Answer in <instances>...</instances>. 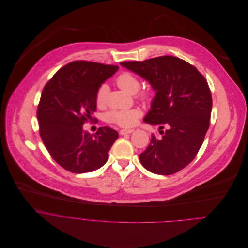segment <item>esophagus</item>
I'll return each mask as SVG.
<instances>
[{
    "label": "esophagus",
    "instance_id": "esophagus-1",
    "mask_svg": "<svg viewBox=\"0 0 248 248\" xmlns=\"http://www.w3.org/2000/svg\"><path fill=\"white\" fill-rule=\"evenodd\" d=\"M134 132L133 129H122L120 130L119 134L122 135V136H125V135H129V134H132Z\"/></svg>",
    "mask_w": 248,
    "mask_h": 248
}]
</instances>
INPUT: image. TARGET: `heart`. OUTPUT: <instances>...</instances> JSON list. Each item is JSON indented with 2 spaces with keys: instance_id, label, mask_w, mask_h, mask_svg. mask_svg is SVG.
Wrapping results in <instances>:
<instances>
[{
  "instance_id": "b5f03b06",
  "label": "heart",
  "mask_w": 248,
  "mask_h": 248,
  "mask_svg": "<svg viewBox=\"0 0 248 248\" xmlns=\"http://www.w3.org/2000/svg\"><path fill=\"white\" fill-rule=\"evenodd\" d=\"M116 85L129 93H136L140 87V81L137 75L130 71H123L119 73L115 78ZM138 98L142 101L147 102L152 96V92L150 90L141 91L138 93ZM107 99V86L101 85L95 94V101L98 106L105 104ZM141 115V110L139 108H122V109H112L108 112L107 118L109 122L114 123L120 127L129 128L136 125L138 119Z\"/></svg>"
}]
</instances>
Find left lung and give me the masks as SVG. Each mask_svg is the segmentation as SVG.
<instances>
[{
    "mask_svg": "<svg viewBox=\"0 0 248 248\" xmlns=\"http://www.w3.org/2000/svg\"><path fill=\"white\" fill-rule=\"evenodd\" d=\"M120 64L156 91L144 121L159 127L161 137L153 134L140 155L143 167L164 176L182 170L196 157L210 126L212 95L206 79L196 67L175 56Z\"/></svg>",
    "mask_w": 248,
    "mask_h": 248,
    "instance_id": "1",
    "label": "left lung"
}]
</instances>
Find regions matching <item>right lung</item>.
Wrapping results in <instances>:
<instances>
[{
	"label": "right lung",
	"mask_w": 248,
	"mask_h": 248,
	"mask_svg": "<svg viewBox=\"0 0 248 248\" xmlns=\"http://www.w3.org/2000/svg\"><path fill=\"white\" fill-rule=\"evenodd\" d=\"M118 66L73 61L51 77L43 89L37 109L39 133L51 157L74 174L95 171L108 160L118 133L101 127L94 135L83 131L96 110L95 94Z\"/></svg>",
	"instance_id": "add662e5"
}]
</instances>
